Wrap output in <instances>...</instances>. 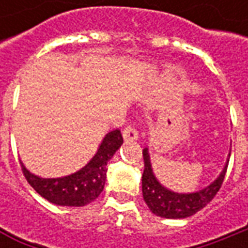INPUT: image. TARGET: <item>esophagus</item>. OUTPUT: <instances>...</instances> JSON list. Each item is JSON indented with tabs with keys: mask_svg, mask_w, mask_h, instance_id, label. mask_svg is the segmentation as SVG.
I'll return each instance as SVG.
<instances>
[{
	"mask_svg": "<svg viewBox=\"0 0 248 248\" xmlns=\"http://www.w3.org/2000/svg\"><path fill=\"white\" fill-rule=\"evenodd\" d=\"M123 137L125 140H137L138 139V131L132 124H128V125H125V128L123 129Z\"/></svg>",
	"mask_w": 248,
	"mask_h": 248,
	"instance_id": "34e87169",
	"label": "esophagus"
}]
</instances>
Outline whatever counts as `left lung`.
<instances>
[{"label":"left lung","mask_w":248,"mask_h":248,"mask_svg":"<svg viewBox=\"0 0 248 248\" xmlns=\"http://www.w3.org/2000/svg\"><path fill=\"white\" fill-rule=\"evenodd\" d=\"M143 161H145V170L142 174V195L143 200L148 204L149 210L153 214L163 217V218H187L190 215L196 214L202 208L208 204L218 190L221 189L222 182L225 179L228 163L225 166L221 175L215 179L210 186L204 187L203 190H199L196 193H187V195H179L166 189L164 186L158 184L156 176L153 175L150 158H149L148 149H143Z\"/></svg>","instance_id":"obj_1"}]
</instances>
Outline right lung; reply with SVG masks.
I'll return each instance as SVG.
<instances>
[{"instance_id":"add662e5","label":"right lung","mask_w":248,"mask_h":248,"mask_svg":"<svg viewBox=\"0 0 248 248\" xmlns=\"http://www.w3.org/2000/svg\"><path fill=\"white\" fill-rule=\"evenodd\" d=\"M123 143V135L120 129L110 131L103 138L96 155L87 166L72 175L45 179L30 174L22 164L24 178L34 190L48 202L58 205L81 207L92 203L102 193L108 163Z\"/></svg>"}]
</instances>
